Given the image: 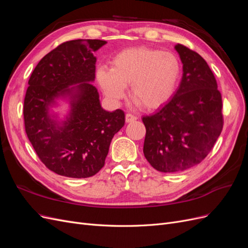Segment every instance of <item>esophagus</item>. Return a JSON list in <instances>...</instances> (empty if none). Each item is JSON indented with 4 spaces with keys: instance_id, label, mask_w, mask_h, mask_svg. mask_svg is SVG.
<instances>
[{
    "instance_id": "34e87169",
    "label": "esophagus",
    "mask_w": 248,
    "mask_h": 248,
    "mask_svg": "<svg viewBox=\"0 0 248 248\" xmlns=\"http://www.w3.org/2000/svg\"><path fill=\"white\" fill-rule=\"evenodd\" d=\"M136 120H138V117L132 115V114H126V116H125V121L127 123L133 122V121H136Z\"/></svg>"
}]
</instances>
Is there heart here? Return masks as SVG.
<instances>
[{
    "label": "heart",
    "instance_id": "b5f03b06",
    "mask_svg": "<svg viewBox=\"0 0 248 248\" xmlns=\"http://www.w3.org/2000/svg\"><path fill=\"white\" fill-rule=\"evenodd\" d=\"M181 78L178 58L169 51L147 47L122 50L112 59L110 68L100 67L97 81L103 94L112 101L122 99L125 88L139 106L154 109L174 95Z\"/></svg>",
    "mask_w": 248,
    "mask_h": 248
}]
</instances>
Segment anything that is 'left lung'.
<instances>
[{
  "mask_svg": "<svg viewBox=\"0 0 248 248\" xmlns=\"http://www.w3.org/2000/svg\"><path fill=\"white\" fill-rule=\"evenodd\" d=\"M175 49L183 64L180 86L166 106L142 117L145 157L162 172L199 164L212 150L223 126L221 94L207 62L182 44Z\"/></svg>",
  "mask_w": 248,
  "mask_h": 248,
  "instance_id": "1",
  "label": "left lung"
}]
</instances>
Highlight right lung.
I'll return each instance as SVG.
<instances>
[{
  "label": "right lung",
  "mask_w": 248,
  "mask_h": 248,
  "mask_svg": "<svg viewBox=\"0 0 248 248\" xmlns=\"http://www.w3.org/2000/svg\"><path fill=\"white\" fill-rule=\"evenodd\" d=\"M107 41L78 39L60 44L37 64L24 102L25 128L40 160L58 175L89 178L104 166L110 141L125 123L124 111L101 108L93 52ZM66 99L71 109L59 122L50 108Z\"/></svg>",
  "instance_id": "right-lung-1"
}]
</instances>
